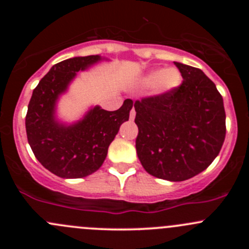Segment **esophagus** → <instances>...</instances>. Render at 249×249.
<instances>
[{
  "label": "esophagus",
  "mask_w": 249,
  "mask_h": 249,
  "mask_svg": "<svg viewBox=\"0 0 249 249\" xmlns=\"http://www.w3.org/2000/svg\"><path fill=\"white\" fill-rule=\"evenodd\" d=\"M135 117H136V112H135V109L132 108L131 112H130V120H134Z\"/></svg>",
  "instance_id": "esophagus-1"
}]
</instances>
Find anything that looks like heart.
<instances>
[{"instance_id":"heart-1","label":"heart","mask_w":249,"mask_h":249,"mask_svg":"<svg viewBox=\"0 0 249 249\" xmlns=\"http://www.w3.org/2000/svg\"><path fill=\"white\" fill-rule=\"evenodd\" d=\"M180 83V74L177 70L167 69L164 71H153L142 79V84L145 87H154L158 94L171 91Z\"/></svg>"}]
</instances>
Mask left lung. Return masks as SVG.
<instances>
[{
  "mask_svg": "<svg viewBox=\"0 0 249 249\" xmlns=\"http://www.w3.org/2000/svg\"><path fill=\"white\" fill-rule=\"evenodd\" d=\"M183 77L171 91L135 102L136 150L149 175L180 182L207 169L224 143L225 110L215 84L200 69L175 62Z\"/></svg>",
  "mask_w": 249,
  "mask_h": 249,
  "instance_id": "obj_1",
  "label": "left lung"
}]
</instances>
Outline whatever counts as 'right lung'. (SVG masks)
Masks as SVG:
<instances>
[{
  "label": "right lung",
  "instance_id": "add662e5",
  "mask_svg": "<svg viewBox=\"0 0 249 249\" xmlns=\"http://www.w3.org/2000/svg\"><path fill=\"white\" fill-rule=\"evenodd\" d=\"M100 55L78 56L54 65L34 89L25 126L29 144L39 162L61 178H82L101 167L120 125L129 120L134 102L126 99L119 109L95 106L82 120L61 124L55 118L57 99L77 72L96 64Z\"/></svg>",
  "mask_w": 249,
  "mask_h": 249
}]
</instances>
